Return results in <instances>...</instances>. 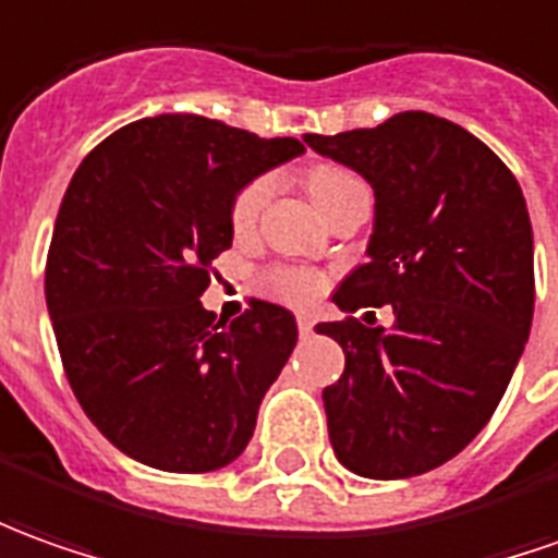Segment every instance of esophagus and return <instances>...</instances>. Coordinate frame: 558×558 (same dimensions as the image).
Listing matches in <instances>:
<instances>
[{"label":"esophagus","mask_w":558,"mask_h":558,"mask_svg":"<svg viewBox=\"0 0 558 558\" xmlns=\"http://www.w3.org/2000/svg\"><path fill=\"white\" fill-rule=\"evenodd\" d=\"M295 327H299L302 336H311V332H314V317H311V314H299V317H295Z\"/></svg>","instance_id":"esophagus-1"}]
</instances>
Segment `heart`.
I'll list each match as a JSON object with an SVG mask.
<instances>
[{
	"mask_svg": "<svg viewBox=\"0 0 558 558\" xmlns=\"http://www.w3.org/2000/svg\"><path fill=\"white\" fill-rule=\"evenodd\" d=\"M308 192L311 198L317 201V207L320 210H327L332 201L342 195L344 189H351V185H357L360 180L351 173V170L336 168V165H320V168L308 170ZM268 192H271V180L268 177H256V180H250L234 201H231V229L234 231H247L253 229V222L259 219L263 214V204L268 198ZM263 287L265 293L275 295L280 302H293V305H305L311 302L314 295L320 293V287H324V280L317 271H311V268H302V265H271V268H265L263 275Z\"/></svg>",
	"mask_w": 558,
	"mask_h": 558,
	"instance_id": "1",
	"label": "heart"
}]
</instances>
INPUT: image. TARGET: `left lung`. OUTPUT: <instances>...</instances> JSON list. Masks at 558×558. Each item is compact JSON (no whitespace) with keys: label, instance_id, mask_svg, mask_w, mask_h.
Wrapping results in <instances>:
<instances>
[{"label":"left lung","instance_id":"left-lung-1","mask_svg":"<svg viewBox=\"0 0 558 558\" xmlns=\"http://www.w3.org/2000/svg\"><path fill=\"white\" fill-rule=\"evenodd\" d=\"M305 143L375 189L369 263L332 302L348 314L393 308L390 329L357 317L317 324L344 351L342 378L324 388L332 452L369 480L418 476L486 427L529 342L522 189L483 140L430 112Z\"/></svg>","mask_w":558,"mask_h":558}]
</instances>
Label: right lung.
I'll return each mask as SVG.
<instances>
[{
	"label": "right lung",
	"instance_id": "1",
	"mask_svg": "<svg viewBox=\"0 0 558 558\" xmlns=\"http://www.w3.org/2000/svg\"><path fill=\"white\" fill-rule=\"evenodd\" d=\"M305 146L201 116L106 136L57 214L45 299L72 393L116 449L170 473L226 468L247 449L265 390L299 329L253 299L226 324L201 305L231 247V201Z\"/></svg>",
	"mask_w": 558,
	"mask_h": 558
}]
</instances>
